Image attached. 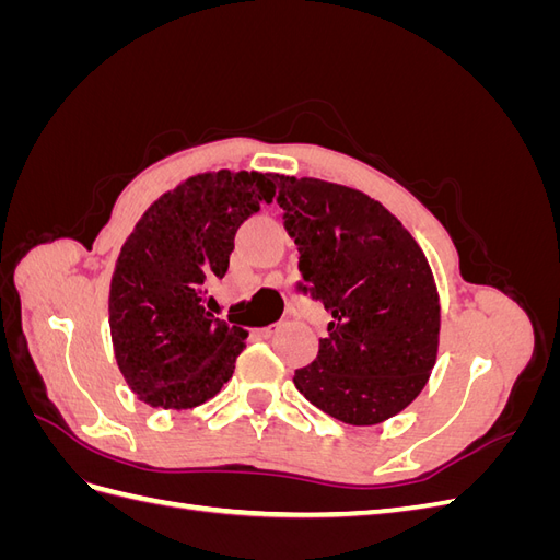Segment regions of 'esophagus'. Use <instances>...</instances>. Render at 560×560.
<instances>
[{
  "instance_id": "obj_1",
  "label": "esophagus",
  "mask_w": 560,
  "mask_h": 560,
  "mask_svg": "<svg viewBox=\"0 0 560 560\" xmlns=\"http://www.w3.org/2000/svg\"><path fill=\"white\" fill-rule=\"evenodd\" d=\"M280 329H282V325H280V322H278V325H270V327H264V329H261V334H264V336H276V334H278Z\"/></svg>"
}]
</instances>
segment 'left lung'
I'll use <instances>...</instances> for the list:
<instances>
[{"label": "left lung", "mask_w": 560, "mask_h": 560, "mask_svg": "<svg viewBox=\"0 0 560 560\" xmlns=\"http://www.w3.org/2000/svg\"><path fill=\"white\" fill-rule=\"evenodd\" d=\"M276 182L299 247L296 292L331 313L294 385L336 420L376 425L420 395L436 360L439 296L425 254L362 191L315 177Z\"/></svg>", "instance_id": "left-lung-1"}]
</instances>
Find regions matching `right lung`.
Returning <instances> with one entry per match:
<instances>
[{
	"instance_id": "add662e5",
	"label": "right lung",
	"mask_w": 560,
	"mask_h": 560,
	"mask_svg": "<svg viewBox=\"0 0 560 560\" xmlns=\"http://www.w3.org/2000/svg\"><path fill=\"white\" fill-rule=\"evenodd\" d=\"M276 175H198L151 206L118 254L109 327L118 369L142 401L194 409L233 376L247 331L208 313L235 233L276 196Z\"/></svg>"
}]
</instances>
